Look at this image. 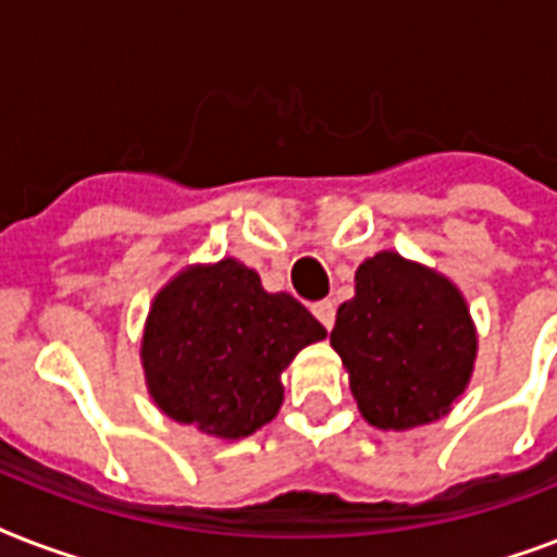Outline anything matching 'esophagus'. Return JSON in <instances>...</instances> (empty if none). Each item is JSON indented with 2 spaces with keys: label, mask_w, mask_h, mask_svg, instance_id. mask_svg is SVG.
I'll return each mask as SVG.
<instances>
[{
  "label": "esophagus",
  "mask_w": 557,
  "mask_h": 557,
  "mask_svg": "<svg viewBox=\"0 0 557 557\" xmlns=\"http://www.w3.org/2000/svg\"><path fill=\"white\" fill-rule=\"evenodd\" d=\"M312 312H314V318H318V321L326 326V330H332V326H335V304H332V300H321V304H314Z\"/></svg>",
  "instance_id": "34e87169"
}]
</instances>
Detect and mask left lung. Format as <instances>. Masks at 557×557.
<instances>
[{
    "instance_id": "obj_1",
    "label": "left lung",
    "mask_w": 557,
    "mask_h": 557,
    "mask_svg": "<svg viewBox=\"0 0 557 557\" xmlns=\"http://www.w3.org/2000/svg\"><path fill=\"white\" fill-rule=\"evenodd\" d=\"M330 344L370 424L405 431L448 413L476 356L468 306L454 283L381 251L356 271Z\"/></svg>"
}]
</instances>
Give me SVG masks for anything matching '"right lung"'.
Returning <instances> with one entry per match:
<instances>
[{"label": "right lung", "instance_id": "obj_1", "mask_svg": "<svg viewBox=\"0 0 557 557\" xmlns=\"http://www.w3.org/2000/svg\"><path fill=\"white\" fill-rule=\"evenodd\" d=\"M326 330L292 295H269L243 262L182 271L150 309L141 361L156 405L222 440L248 436L283 405L280 372Z\"/></svg>", "mask_w": 557, "mask_h": 557}]
</instances>
